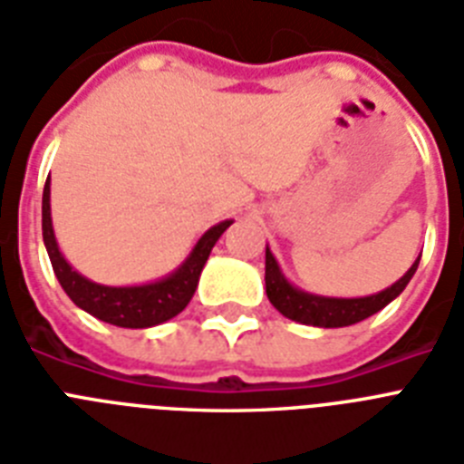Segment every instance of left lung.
<instances>
[{
	"label": "left lung",
	"mask_w": 464,
	"mask_h": 464,
	"mask_svg": "<svg viewBox=\"0 0 464 464\" xmlns=\"http://www.w3.org/2000/svg\"><path fill=\"white\" fill-rule=\"evenodd\" d=\"M421 257V255H420ZM417 262L408 269V274L395 281L391 288L376 293L369 297H319L310 295L293 288L284 278V274L278 271L276 259L266 247V269H265V281H266V297L269 303L276 307L284 317L293 319V322L310 324V326H322V329H338V326H350V324L362 322V319L372 317L379 310H383L393 297L401 295L405 291V285L410 284V278L417 271L420 265Z\"/></svg>",
	"instance_id": "obj_1"
}]
</instances>
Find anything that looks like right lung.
I'll use <instances>...</instances> for the list:
<instances>
[{
  "label": "right lung",
  "mask_w": 464,
  "mask_h": 464,
  "mask_svg": "<svg viewBox=\"0 0 464 464\" xmlns=\"http://www.w3.org/2000/svg\"><path fill=\"white\" fill-rule=\"evenodd\" d=\"M233 221H221L214 228L202 236L190 252V257L183 262L176 274H171L164 281L147 285H128V288H111V285H100L81 276L78 271L71 269V265L63 259V255L56 247L54 231H52V217H49V179L44 183L43 193V238L47 245L49 262L54 269L59 284L66 291V295L73 300L81 310H85L92 317L102 322L123 326V329H147L157 324L176 317L179 312L186 310L190 303L195 288H198L199 274L205 266L214 243L219 240L221 233L231 226Z\"/></svg>",
  "instance_id": "1"
}]
</instances>
